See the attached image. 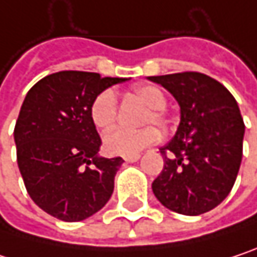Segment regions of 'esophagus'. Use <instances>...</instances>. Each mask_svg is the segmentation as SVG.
I'll list each match as a JSON object with an SVG mask.
<instances>
[{
    "instance_id": "esophagus-1",
    "label": "esophagus",
    "mask_w": 257,
    "mask_h": 257,
    "mask_svg": "<svg viewBox=\"0 0 257 257\" xmlns=\"http://www.w3.org/2000/svg\"><path fill=\"white\" fill-rule=\"evenodd\" d=\"M123 159H125V162H137V161L140 159V155H134V156H125Z\"/></svg>"
}]
</instances>
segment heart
I'll return each instance as SVG.
<instances>
[{
    "instance_id": "1",
    "label": "heart",
    "mask_w": 257,
    "mask_h": 257,
    "mask_svg": "<svg viewBox=\"0 0 257 257\" xmlns=\"http://www.w3.org/2000/svg\"><path fill=\"white\" fill-rule=\"evenodd\" d=\"M135 95L149 107V113L144 117V125L155 123L158 126H164L167 123L165 119V107H167V95L165 92L153 84H143L135 87ZM90 120L98 129H108L116 120L117 114V99L111 89H105L98 93L90 104ZM159 132L153 126L128 131V129L116 128L108 131L104 135L102 144L104 150L113 156H134L143 152L146 147L158 143Z\"/></svg>"
}]
</instances>
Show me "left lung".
Masks as SVG:
<instances>
[{
    "mask_svg": "<svg viewBox=\"0 0 257 257\" xmlns=\"http://www.w3.org/2000/svg\"><path fill=\"white\" fill-rule=\"evenodd\" d=\"M179 102L180 123L161 147L164 170L152 183L158 201L171 211L198 216L231 192L242 159L244 122L232 93L201 73L147 77Z\"/></svg>",
    "mask_w": 257,
    "mask_h": 257,
    "instance_id": "left-lung-1",
    "label": "left lung"
}]
</instances>
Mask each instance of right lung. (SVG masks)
I'll return each mask as SVG.
<instances>
[{"label":"right lung","mask_w":257,"mask_h":257,"mask_svg":"<svg viewBox=\"0 0 257 257\" xmlns=\"http://www.w3.org/2000/svg\"><path fill=\"white\" fill-rule=\"evenodd\" d=\"M126 80L59 71L26 93L15 126L18 165L31 199L47 214L80 222L108 202L123 159L99 156L89 110L98 93Z\"/></svg>","instance_id":"add662e5"}]
</instances>
